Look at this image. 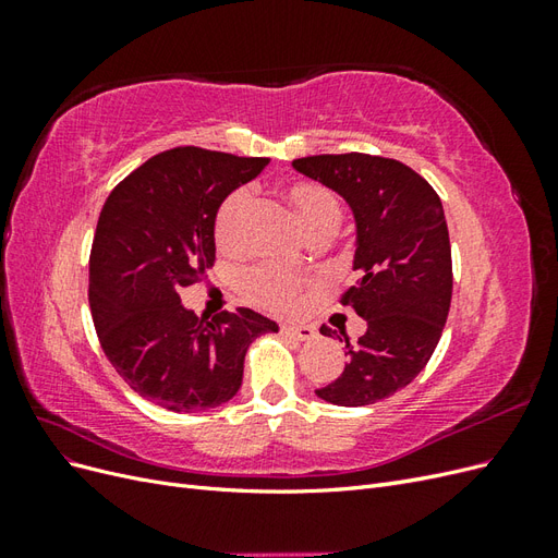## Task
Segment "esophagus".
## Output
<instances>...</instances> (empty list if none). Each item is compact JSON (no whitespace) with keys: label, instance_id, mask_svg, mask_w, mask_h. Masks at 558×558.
I'll return each instance as SVG.
<instances>
[{"label":"esophagus","instance_id":"1","mask_svg":"<svg viewBox=\"0 0 558 558\" xmlns=\"http://www.w3.org/2000/svg\"><path fill=\"white\" fill-rule=\"evenodd\" d=\"M281 332L293 337V340H298V342H312L314 337H316V330H314V328H310V326H295V324L281 326Z\"/></svg>","mask_w":558,"mask_h":558}]
</instances>
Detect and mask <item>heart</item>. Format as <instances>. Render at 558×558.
<instances>
[{
  "label": "heart",
  "instance_id": "heart-1",
  "mask_svg": "<svg viewBox=\"0 0 558 558\" xmlns=\"http://www.w3.org/2000/svg\"><path fill=\"white\" fill-rule=\"evenodd\" d=\"M300 226L310 238L326 240L342 221V205L337 195L324 183L293 181L281 189ZM251 214V193L246 189L232 191L216 211L214 234L216 242L228 253H240L246 246V223ZM314 286V279L302 272H286L272 265L251 267L242 277V291L251 302L275 312H293L305 293Z\"/></svg>",
  "mask_w": 558,
  "mask_h": 558
}]
</instances>
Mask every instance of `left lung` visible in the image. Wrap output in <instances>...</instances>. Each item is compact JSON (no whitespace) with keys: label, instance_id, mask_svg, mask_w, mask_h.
Listing matches in <instances>:
<instances>
[{"label":"left lung","instance_id":"obj_1","mask_svg":"<svg viewBox=\"0 0 558 558\" xmlns=\"http://www.w3.org/2000/svg\"><path fill=\"white\" fill-rule=\"evenodd\" d=\"M293 167L340 193L356 218L359 279L340 302L365 318L367 330L353 344L340 330L349 361L316 396L363 408L408 386L440 342L453 286L442 202L424 177L393 158L310 156ZM320 332L337 335L328 326Z\"/></svg>","mask_w":558,"mask_h":558}]
</instances>
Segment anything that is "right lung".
Masks as SVG:
<instances>
[{
  "mask_svg": "<svg viewBox=\"0 0 558 558\" xmlns=\"http://www.w3.org/2000/svg\"><path fill=\"white\" fill-rule=\"evenodd\" d=\"M267 162L177 146L128 174L99 214L88 286L99 344L132 391L165 410L228 402L248 344L279 330L246 307L199 318L179 298L214 265L221 202Z\"/></svg>",
  "mask_w": 558,
  "mask_h": 558,
  "instance_id": "1",
  "label": "right lung"
}]
</instances>
